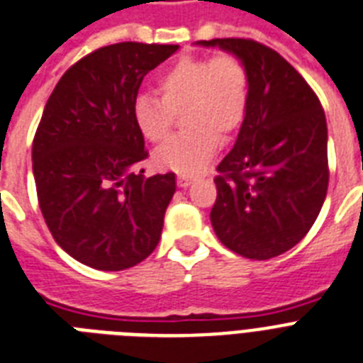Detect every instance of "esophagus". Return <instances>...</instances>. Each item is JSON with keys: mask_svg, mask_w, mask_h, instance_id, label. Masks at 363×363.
<instances>
[{"mask_svg": "<svg viewBox=\"0 0 363 363\" xmlns=\"http://www.w3.org/2000/svg\"><path fill=\"white\" fill-rule=\"evenodd\" d=\"M194 182V177H188V175H179L177 177V184L181 188H188Z\"/></svg>", "mask_w": 363, "mask_h": 363, "instance_id": "esophagus-1", "label": "esophagus"}]
</instances>
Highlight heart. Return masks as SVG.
<instances>
[{"label":"heart","instance_id":"obj_1","mask_svg":"<svg viewBox=\"0 0 363 363\" xmlns=\"http://www.w3.org/2000/svg\"><path fill=\"white\" fill-rule=\"evenodd\" d=\"M160 99L141 95L134 121L152 143L169 135L175 113L182 111L186 130L155 152V164L177 173H196L211 160L220 138L229 140L242 126L250 108V74L238 55H182L158 79Z\"/></svg>","mask_w":363,"mask_h":363}]
</instances>
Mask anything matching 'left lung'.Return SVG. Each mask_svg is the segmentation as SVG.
<instances>
[{
  "label": "left lung",
  "instance_id": "1",
  "mask_svg": "<svg viewBox=\"0 0 363 363\" xmlns=\"http://www.w3.org/2000/svg\"><path fill=\"white\" fill-rule=\"evenodd\" d=\"M242 59L250 108L218 164L211 222L223 246L264 261L302 240L328 190V130L319 96L276 50L252 38H212Z\"/></svg>",
  "mask_w": 363,
  "mask_h": 363
}]
</instances>
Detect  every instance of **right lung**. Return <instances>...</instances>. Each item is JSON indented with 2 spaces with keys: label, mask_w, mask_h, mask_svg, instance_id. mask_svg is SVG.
<instances>
[{
  "label": "right lung",
  "mask_w": 363,
  "mask_h": 363,
  "mask_svg": "<svg viewBox=\"0 0 363 363\" xmlns=\"http://www.w3.org/2000/svg\"><path fill=\"white\" fill-rule=\"evenodd\" d=\"M177 44L117 43L70 67L33 138V175L55 242L96 270H125L155 252L175 173L145 177L149 152L134 102L149 70Z\"/></svg>",
  "instance_id": "add662e5"
}]
</instances>
